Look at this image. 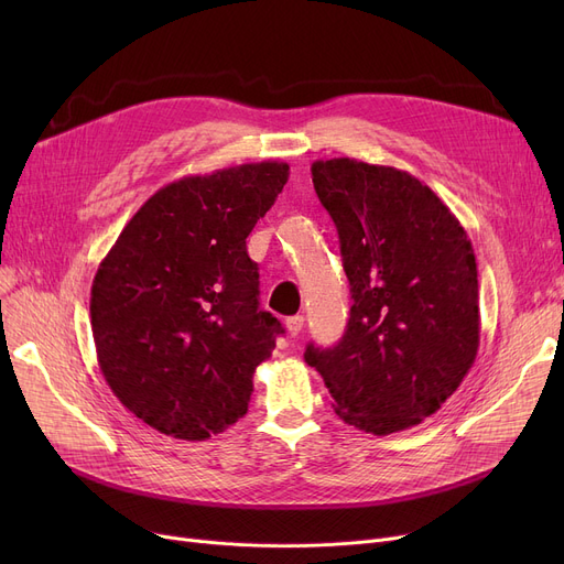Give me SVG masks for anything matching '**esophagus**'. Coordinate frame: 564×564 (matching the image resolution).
Instances as JSON below:
<instances>
[{
  "instance_id": "1",
  "label": "esophagus",
  "mask_w": 564,
  "mask_h": 564,
  "mask_svg": "<svg viewBox=\"0 0 564 564\" xmlns=\"http://www.w3.org/2000/svg\"><path fill=\"white\" fill-rule=\"evenodd\" d=\"M285 329L290 336H300L304 329V317L302 315H292L285 319Z\"/></svg>"
}]
</instances>
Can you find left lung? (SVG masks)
<instances>
[{"mask_svg": "<svg viewBox=\"0 0 564 564\" xmlns=\"http://www.w3.org/2000/svg\"><path fill=\"white\" fill-rule=\"evenodd\" d=\"M340 240L351 308L334 347L308 345L338 416L383 436L441 409L480 345L478 264L470 240L419 177L349 158L311 166Z\"/></svg>", "mask_w": 564, "mask_h": 564, "instance_id": "1", "label": "left lung"}]
</instances>
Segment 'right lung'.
<instances>
[{"label":"right lung","instance_id":"right-lung-1","mask_svg":"<svg viewBox=\"0 0 564 564\" xmlns=\"http://www.w3.org/2000/svg\"><path fill=\"white\" fill-rule=\"evenodd\" d=\"M285 162L185 175L148 198L100 262L91 329L113 395L153 430L205 441L242 419L281 322L258 308L247 237Z\"/></svg>","mask_w":564,"mask_h":564}]
</instances>
